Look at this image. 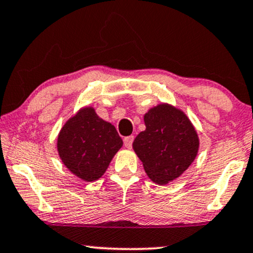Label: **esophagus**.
Instances as JSON below:
<instances>
[{
  "label": "esophagus",
  "instance_id": "34e87169",
  "mask_svg": "<svg viewBox=\"0 0 253 253\" xmlns=\"http://www.w3.org/2000/svg\"><path fill=\"white\" fill-rule=\"evenodd\" d=\"M133 140H134V136H133V135L125 137V139H124V145H125V147H126V148H132Z\"/></svg>",
  "mask_w": 253,
  "mask_h": 253
}]
</instances>
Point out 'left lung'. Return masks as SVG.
<instances>
[{"label":"left lung","instance_id":"8db88e82","mask_svg":"<svg viewBox=\"0 0 253 253\" xmlns=\"http://www.w3.org/2000/svg\"><path fill=\"white\" fill-rule=\"evenodd\" d=\"M143 120L146 129L137 134L133 149L150 180L167 184L181 176L196 158L197 132L184 112L169 104L150 108Z\"/></svg>","mask_w":253,"mask_h":253}]
</instances>
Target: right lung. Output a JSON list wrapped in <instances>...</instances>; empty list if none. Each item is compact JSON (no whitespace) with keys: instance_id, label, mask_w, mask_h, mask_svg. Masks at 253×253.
I'll return each mask as SVG.
<instances>
[{"instance_id":"right-lung-1","label":"right lung","mask_w":253,"mask_h":253,"mask_svg":"<svg viewBox=\"0 0 253 253\" xmlns=\"http://www.w3.org/2000/svg\"><path fill=\"white\" fill-rule=\"evenodd\" d=\"M123 140L116 127L99 118L93 107L81 108L62 127L57 150L65 167L83 181L104 175Z\"/></svg>"}]
</instances>
